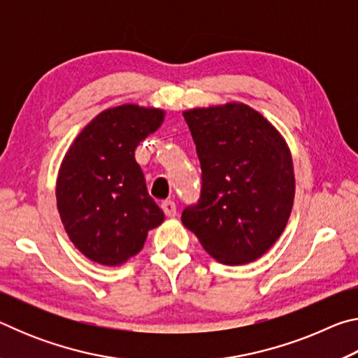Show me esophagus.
<instances>
[{"mask_svg":"<svg viewBox=\"0 0 358 358\" xmlns=\"http://www.w3.org/2000/svg\"><path fill=\"white\" fill-rule=\"evenodd\" d=\"M161 208H162V211H164V215H166L167 217L177 216V205H175V202H172V201L162 202Z\"/></svg>","mask_w":358,"mask_h":358,"instance_id":"esophagus-1","label":"esophagus"}]
</instances>
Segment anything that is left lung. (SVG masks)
<instances>
[{
  "label": "left lung",
  "mask_w": 358,
  "mask_h": 358,
  "mask_svg": "<svg viewBox=\"0 0 358 358\" xmlns=\"http://www.w3.org/2000/svg\"><path fill=\"white\" fill-rule=\"evenodd\" d=\"M183 117L201 161L202 194L181 221L217 262H254L281 237L294 207L286 138L243 102L189 108Z\"/></svg>",
  "instance_id": "left-lung-1"
}]
</instances>
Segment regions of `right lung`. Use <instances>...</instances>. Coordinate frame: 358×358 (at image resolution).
<instances>
[{"mask_svg":"<svg viewBox=\"0 0 358 358\" xmlns=\"http://www.w3.org/2000/svg\"><path fill=\"white\" fill-rule=\"evenodd\" d=\"M164 118L157 107L106 108L66 151L57 178L58 213L72 245L96 264H126L164 221L134 156Z\"/></svg>","mask_w":358,"mask_h":358,"instance_id":"obj_1","label":"right lung"}]
</instances>
